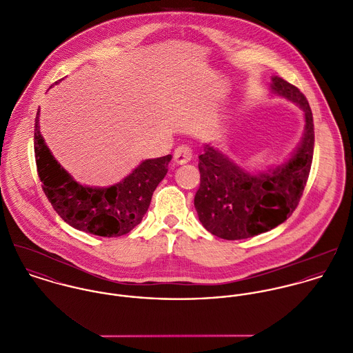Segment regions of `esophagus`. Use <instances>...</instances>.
Listing matches in <instances>:
<instances>
[{
	"mask_svg": "<svg viewBox=\"0 0 353 353\" xmlns=\"http://www.w3.org/2000/svg\"><path fill=\"white\" fill-rule=\"evenodd\" d=\"M193 157V151L188 145H179L174 152V161L176 164H185L190 161Z\"/></svg>",
	"mask_w": 353,
	"mask_h": 353,
	"instance_id": "obj_1",
	"label": "esophagus"
}]
</instances>
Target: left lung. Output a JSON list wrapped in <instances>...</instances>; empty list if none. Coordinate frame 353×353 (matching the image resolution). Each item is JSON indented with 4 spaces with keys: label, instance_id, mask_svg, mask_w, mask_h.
I'll return each mask as SVG.
<instances>
[{
    "label": "left lung",
    "instance_id": "obj_1",
    "mask_svg": "<svg viewBox=\"0 0 353 353\" xmlns=\"http://www.w3.org/2000/svg\"><path fill=\"white\" fill-rule=\"evenodd\" d=\"M270 92L302 108L304 133L299 145L277 167L252 172L212 144L199 156L201 183L194 206L202 225L213 235L239 241L268 232L296 209L310 174L314 152V123L302 92L273 76Z\"/></svg>",
    "mask_w": 353,
    "mask_h": 353
}]
</instances>
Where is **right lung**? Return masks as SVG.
Wrapping results in <instances>:
<instances>
[{"label": "right lung", "instance_id": "right-lung-1", "mask_svg": "<svg viewBox=\"0 0 353 353\" xmlns=\"http://www.w3.org/2000/svg\"><path fill=\"white\" fill-rule=\"evenodd\" d=\"M34 147L42 189L54 210L73 228L105 238L125 235L141 223L172 159L167 154L143 160L128 176L108 188L84 186L73 179L46 145L39 130V110Z\"/></svg>", "mask_w": 353, "mask_h": 353}]
</instances>
